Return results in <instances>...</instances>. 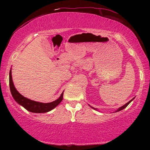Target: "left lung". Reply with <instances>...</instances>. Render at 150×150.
Here are the masks:
<instances>
[{"mask_svg":"<svg viewBox=\"0 0 150 150\" xmlns=\"http://www.w3.org/2000/svg\"><path fill=\"white\" fill-rule=\"evenodd\" d=\"M134 98H135V97H134ZM134 98H132V100H130V101H129V102L128 103H126L125 104V105H123V106H121V107H120V108H118V109H117V110H116L115 112H118V111H120V110H123V109H124V108H125L126 107V106H128V105H129V104H130L131 102H132V101L134 99ZM90 106V105H89ZM91 106V108H93V109H95V110H97V109H96V108H93V107H92V106Z\"/></svg>","mask_w":150,"mask_h":150,"instance_id":"8db88e82","label":"left lung"}]
</instances>
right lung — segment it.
<instances>
[{
	"label": "right lung",
	"mask_w": 150,
	"mask_h": 150,
	"mask_svg": "<svg viewBox=\"0 0 150 150\" xmlns=\"http://www.w3.org/2000/svg\"><path fill=\"white\" fill-rule=\"evenodd\" d=\"M9 85H10V89H11V92L12 94V97L14 98L15 101L20 105V106H23L24 108H26L27 110L31 112L34 113H45L47 112L50 110H53L56 106L59 105V104L62 102L63 100V92L62 93V95L57 98L53 102L48 103H40L37 102V101H34L32 100H30L29 98H26L23 95H22L18 91L16 90L15 88L13 81H12V71L11 69L10 70L9 73Z\"/></svg>",
	"instance_id": "add662e5"
}]
</instances>
